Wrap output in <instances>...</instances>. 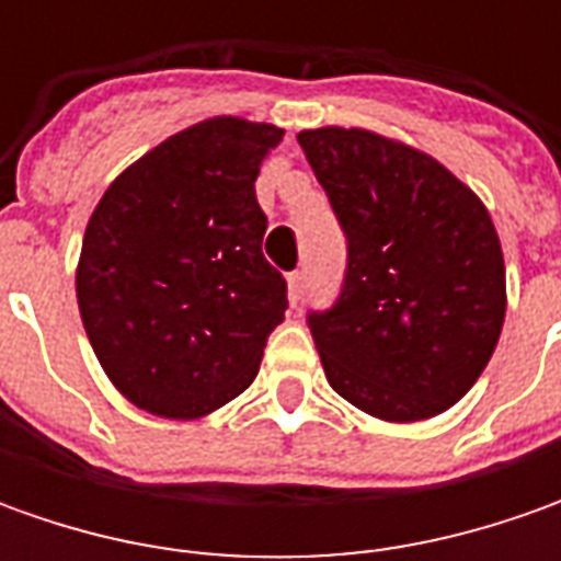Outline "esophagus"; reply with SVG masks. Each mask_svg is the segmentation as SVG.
Listing matches in <instances>:
<instances>
[{
	"mask_svg": "<svg viewBox=\"0 0 561 561\" xmlns=\"http://www.w3.org/2000/svg\"><path fill=\"white\" fill-rule=\"evenodd\" d=\"M287 293H290L293 306L302 302V293H306V274L302 271H293L290 277H287Z\"/></svg>",
	"mask_w": 561,
	"mask_h": 561,
	"instance_id": "34e87169",
	"label": "esophagus"
}]
</instances>
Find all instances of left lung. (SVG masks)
I'll return each instance as SVG.
<instances>
[{"label":"left lung","instance_id":"1","mask_svg":"<svg viewBox=\"0 0 561 561\" xmlns=\"http://www.w3.org/2000/svg\"><path fill=\"white\" fill-rule=\"evenodd\" d=\"M350 243L343 293L309 314L328 383L380 421H424L474 387L506 321L486 205L415 146L365 127L299 130Z\"/></svg>","mask_w":561,"mask_h":561}]
</instances>
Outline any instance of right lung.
<instances>
[{"mask_svg":"<svg viewBox=\"0 0 561 561\" xmlns=\"http://www.w3.org/2000/svg\"><path fill=\"white\" fill-rule=\"evenodd\" d=\"M277 124L218 115L124 168L93 208L77 306L102 371L159 419L240 397L284 321L287 284L262 255L255 178Z\"/></svg>","mask_w":561,"mask_h":561,"instance_id":"add662e5","label":"right lung"}]
</instances>
